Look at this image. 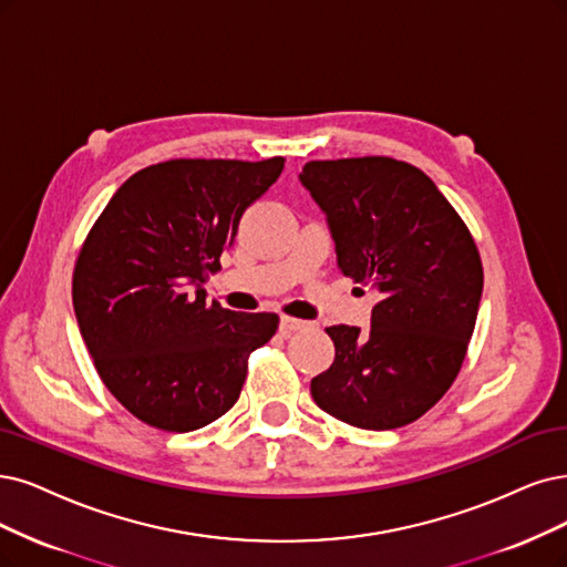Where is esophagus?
Here are the masks:
<instances>
[{"mask_svg":"<svg viewBox=\"0 0 567 567\" xmlns=\"http://www.w3.org/2000/svg\"><path fill=\"white\" fill-rule=\"evenodd\" d=\"M308 322L306 320H299V318H289V316H282L280 318V331L282 333H291V331H301L306 329Z\"/></svg>","mask_w":567,"mask_h":567,"instance_id":"obj_1","label":"esophagus"}]
</instances>
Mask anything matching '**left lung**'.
Wrapping results in <instances>:
<instances>
[{
	"instance_id": "left-lung-1",
	"label": "left lung",
	"mask_w": 567,
	"mask_h": 567,
	"mask_svg": "<svg viewBox=\"0 0 567 567\" xmlns=\"http://www.w3.org/2000/svg\"><path fill=\"white\" fill-rule=\"evenodd\" d=\"M299 182L327 217L343 276L381 291L371 329L327 327L337 358L310 381L312 400L362 430L409 425L463 367L484 291L476 245L436 184L404 161H310Z\"/></svg>"
}]
</instances>
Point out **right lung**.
<instances>
[{
	"instance_id": "1",
	"label": "right lung",
	"mask_w": 567,
	"mask_h": 567,
	"mask_svg": "<svg viewBox=\"0 0 567 567\" xmlns=\"http://www.w3.org/2000/svg\"><path fill=\"white\" fill-rule=\"evenodd\" d=\"M282 167V156L150 165L91 228L72 280L79 331L102 383L142 423L192 432L238 402L249 352L278 316L207 303L203 282Z\"/></svg>"
}]
</instances>
